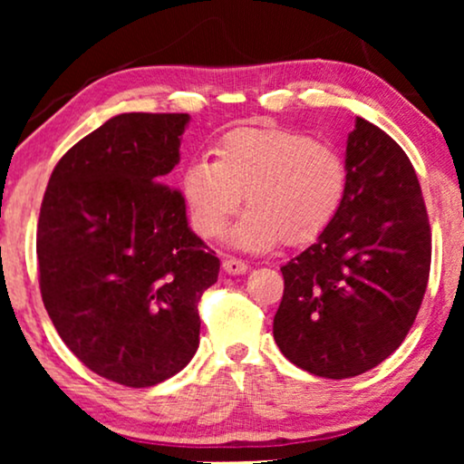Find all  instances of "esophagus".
Instances as JSON below:
<instances>
[{
    "instance_id": "1",
    "label": "esophagus",
    "mask_w": 464,
    "mask_h": 464,
    "mask_svg": "<svg viewBox=\"0 0 464 464\" xmlns=\"http://www.w3.org/2000/svg\"><path fill=\"white\" fill-rule=\"evenodd\" d=\"M224 270L227 272V275H245V272L249 270V266H246L243 259L226 257L224 259Z\"/></svg>"
}]
</instances>
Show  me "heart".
I'll list each match as a JSON object with an SVG mask.
<instances>
[{
    "instance_id": "heart-1",
    "label": "heart",
    "mask_w": 464,
    "mask_h": 464,
    "mask_svg": "<svg viewBox=\"0 0 464 464\" xmlns=\"http://www.w3.org/2000/svg\"><path fill=\"white\" fill-rule=\"evenodd\" d=\"M348 169L332 143L285 129H238L218 145V160L188 162L181 189L194 230L213 238L243 202L246 211L227 234L237 249L264 253L306 245L338 215Z\"/></svg>"
}]
</instances>
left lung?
I'll return each instance as SVG.
<instances>
[{
    "mask_svg": "<svg viewBox=\"0 0 464 464\" xmlns=\"http://www.w3.org/2000/svg\"><path fill=\"white\" fill-rule=\"evenodd\" d=\"M344 160V202L316 243L281 268L272 325L291 363L332 380L365 373L401 346L430 270L427 207L399 143L357 118Z\"/></svg>",
    "mask_w": 464,
    "mask_h": 464,
    "instance_id": "8db88e82",
    "label": "left lung"
}]
</instances>
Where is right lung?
<instances>
[{"instance_id": "add662e5", "label": "right lung", "mask_w": 464, "mask_h": 464, "mask_svg": "<svg viewBox=\"0 0 464 464\" xmlns=\"http://www.w3.org/2000/svg\"><path fill=\"white\" fill-rule=\"evenodd\" d=\"M188 113H120L61 158L37 221L40 289L69 351L99 376L143 389L198 348V300L219 259L188 224L179 164Z\"/></svg>"}]
</instances>
